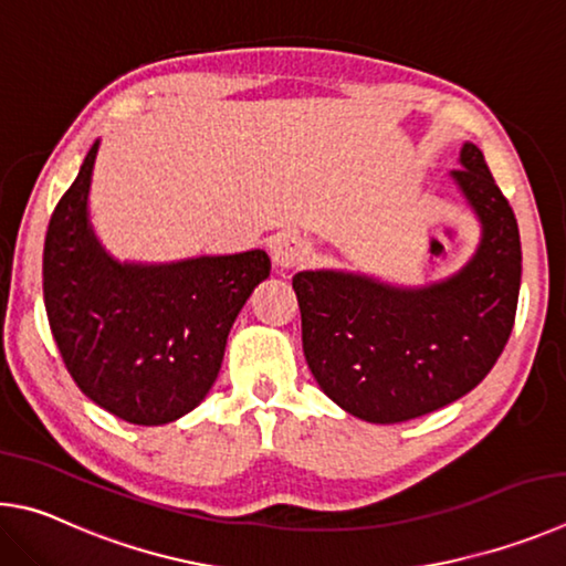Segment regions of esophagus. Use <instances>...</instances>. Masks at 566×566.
Masks as SVG:
<instances>
[{
  "label": "esophagus",
  "mask_w": 566,
  "mask_h": 566,
  "mask_svg": "<svg viewBox=\"0 0 566 566\" xmlns=\"http://www.w3.org/2000/svg\"><path fill=\"white\" fill-rule=\"evenodd\" d=\"M313 258V245L298 235H289L283 241H277L273 248V263L281 268V271H289V268H298L308 263Z\"/></svg>",
  "instance_id": "1"
}]
</instances>
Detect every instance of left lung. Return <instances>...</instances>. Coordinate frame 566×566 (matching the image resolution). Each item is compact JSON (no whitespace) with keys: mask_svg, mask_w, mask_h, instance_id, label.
<instances>
[{"mask_svg":"<svg viewBox=\"0 0 566 566\" xmlns=\"http://www.w3.org/2000/svg\"><path fill=\"white\" fill-rule=\"evenodd\" d=\"M482 223L460 273L424 289L368 275H293L303 353L313 378L355 418L392 424L454 402L484 380L517 313L522 245L517 218L482 151L464 144L450 174Z\"/></svg>","mask_w":566,"mask_h":566,"instance_id":"8db88e82","label":"left lung"}]
</instances>
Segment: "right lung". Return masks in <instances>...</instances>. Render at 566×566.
Masks as SVG:
<instances>
[{"instance_id":"add662e5","label":"right lung","mask_w":566,"mask_h":566,"mask_svg":"<svg viewBox=\"0 0 566 566\" xmlns=\"http://www.w3.org/2000/svg\"><path fill=\"white\" fill-rule=\"evenodd\" d=\"M98 142L59 198L44 241L49 328L76 388L132 424L191 412L218 378L228 333L271 273L265 251L118 263L88 223Z\"/></svg>"}]
</instances>
